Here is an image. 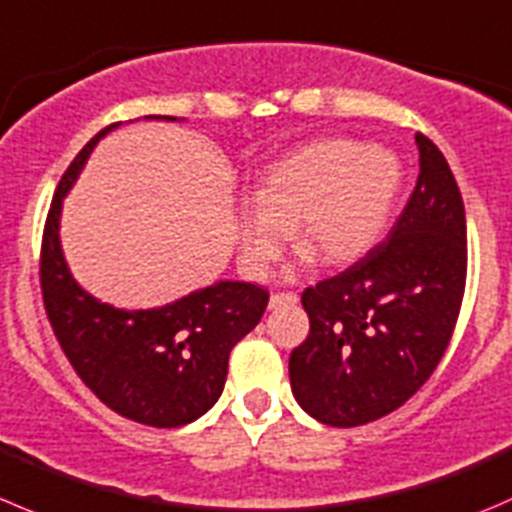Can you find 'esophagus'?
Masks as SVG:
<instances>
[{"instance_id": "34e87169", "label": "esophagus", "mask_w": 512, "mask_h": 512, "mask_svg": "<svg viewBox=\"0 0 512 512\" xmlns=\"http://www.w3.org/2000/svg\"><path fill=\"white\" fill-rule=\"evenodd\" d=\"M295 302H297V292H290V290L272 292V295H270V307H272V310H280V307L295 305Z\"/></svg>"}]
</instances>
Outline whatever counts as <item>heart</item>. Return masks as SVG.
<instances>
[{
  "mask_svg": "<svg viewBox=\"0 0 512 512\" xmlns=\"http://www.w3.org/2000/svg\"><path fill=\"white\" fill-rule=\"evenodd\" d=\"M403 182L398 157L380 145L320 140L267 167L242 207L240 257L252 275H267L292 230L297 247L322 265L365 255L388 225Z\"/></svg>",
  "mask_w": 512,
  "mask_h": 512,
  "instance_id": "heart-1",
  "label": "heart"
}]
</instances>
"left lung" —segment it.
I'll use <instances>...</instances> for the list:
<instances>
[{"instance_id": "8db88e82", "label": "left lung", "mask_w": 512, "mask_h": 512, "mask_svg": "<svg viewBox=\"0 0 512 512\" xmlns=\"http://www.w3.org/2000/svg\"><path fill=\"white\" fill-rule=\"evenodd\" d=\"M420 175L382 242L305 287L310 335L290 355V385L305 413L357 428L408 403L443 360L465 295L468 232L458 182L443 152L418 132Z\"/></svg>"}]
</instances>
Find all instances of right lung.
I'll list each match as a JSON object with an SVG mask.
<instances>
[{"label":"right lung","mask_w":512,"mask_h":512,"mask_svg":"<svg viewBox=\"0 0 512 512\" xmlns=\"http://www.w3.org/2000/svg\"><path fill=\"white\" fill-rule=\"evenodd\" d=\"M104 127L59 180L39 250L44 310L79 380L117 415L150 428H180L222 395L230 352L265 315L270 292L252 282H217L160 310L102 305L72 280L59 250L62 197Z\"/></svg>","instance_id":"right-lung-1"}]
</instances>
